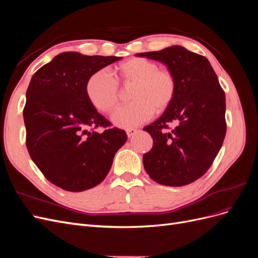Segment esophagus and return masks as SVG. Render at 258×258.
I'll return each instance as SVG.
<instances>
[{
    "label": "esophagus",
    "mask_w": 258,
    "mask_h": 258,
    "mask_svg": "<svg viewBox=\"0 0 258 258\" xmlns=\"http://www.w3.org/2000/svg\"><path fill=\"white\" fill-rule=\"evenodd\" d=\"M139 130L138 129H136V128H130V129H127V136H128V138H131V137H134L137 132H138Z\"/></svg>",
    "instance_id": "1"
}]
</instances>
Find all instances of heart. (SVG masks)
<instances>
[{"label":"heart","mask_w":258,"mask_h":258,"mask_svg":"<svg viewBox=\"0 0 258 258\" xmlns=\"http://www.w3.org/2000/svg\"><path fill=\"white\" fill-rule=\"evenodd\" d=\"M115 79L104 70L93 73L86 83V96L91 105L110 113L118 101V83L135 84L130 92L132 102L119 106L112 120L117 127L130 129L151 119L154 112L162 113L172 103L176 92L173 72L159 68L146 58H131L114 70Z\"/></svg>","instance_id":"b5f03b06"}]
</instances>
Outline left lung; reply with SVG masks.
<instances>
[{"mask_svg":"<svg viewBox=\"0 0 258 258\" xmlns=\"http://www.w3.org/2000/svg\"><path fill=\"white\" fill-rule=\"evenodd\" d=\"M137 56L162 62L176 80L172 103L143 129L153 138L152 150L143 155L144 169L161 185L190 184L207 172L223 145L225 92L209 60L182 46ZM170 123H176L173 130Z\"/></svg>","mask_w":258,"mask_h":258,"instance_id":"1","label":"left lung"}]
</instances>
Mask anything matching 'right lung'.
<instances>
[{
	"instance_id": "obj_1",
	"label": "right lung",
	"mask_w": 258,
	"mask_h": 258,
	"mask_svg": "<svg viewBox=\"0 0 258 258\" xmlns=\"http://www.w3.org/2000/svg\"><path fill=\"white\" fill-rule=\"evenodd\" d=\"M120 59L62 52L31 79L23 108L27 148L44 176L62 189L99 185L127 141L124 130L111 128L86 96L89 77ZM99 126L105 130L97 133Z\"/></svg>"
}]
</instances>
